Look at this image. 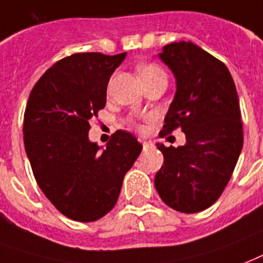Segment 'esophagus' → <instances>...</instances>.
Masks as SVG:
<instances>
[{
    "label": "esophagus",
    "instance_id": "esophagus-1",
    "mask_svg": "<svg viewBox=\"0 0 263 263\" xmlns=\"http://www.w3.org/2000/svg\"><path fill=\"white\" fill-rule=\"evenodd\" d=\"M140 143L143 145V149H149V147L153 146V143H152V142H147V140H140Z\"/></svg>",
    "mask_w": 263,
    "mask_h": 263
}]
</instances>
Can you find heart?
Listing matches in <instances>:
<instances>
[{"instance_id": "heart-1", "label": "heart", "mask_w": 263, "mask_h": 263, "mask_svg": "<svg viewBox=\"0 0 263 263\" xmlns=\"http://www.w3.org/2000/svg\"><path fill=\"white\" fill-rule=\"evenodd\" d=\"M138 73H139L142 81H146V80H149V78L157 77V76H165L164 70L158 65H156V63H140V65L138 66ZM149 120L150 118L147 117L145 118L143 121H129V123H131L132 127H135L138 131H145V124L147 123Z\"/></svg>"}]
</instances>
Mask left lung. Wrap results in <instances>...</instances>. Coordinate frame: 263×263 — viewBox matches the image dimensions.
<instances>
[{
  "instance_id": "8db88e82",
  "label": "left lung",
  "mask_w": 263,
  "mask_h": 263,
  "mask_svg": "<svg viewBox=\"0 0 263 263\" xmlns=\"http://www.w3.org/2000/svg\"><path fill=\"white\" fill-rule=\"evenodd\" d=\"M160 58L176 78L160 136L180 128L186 145L175 149L157 143L164 164L154 185L168 207L194 214L220 197L243 149L237 91L225 63L196 44L165 45Z\"/></svg>"
}]
</instances>
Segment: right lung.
I'll return each mask as SVG.
<instances>
[{
    "mask_svg": "<svg viewBox=\"0 0 263 263\" xmlns=\"http://www.w3.org/2000/svg\"><path fill=\"white\" fill-rule=\"evenodd\" d=\"M125 55L66 56L41 76L26 106L23 139L34 178L56 210L77 222L113 210L142 152L135 136L121 129L103 152L88 139L91 120L106 105L110 76Z\"/></svg>",
    "mask_w": 263,
    "mask_h": 263,
    "instance_id": "right-lung-1",
    "label": "right lung"
}]
</instances>
